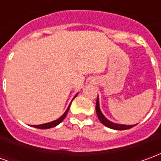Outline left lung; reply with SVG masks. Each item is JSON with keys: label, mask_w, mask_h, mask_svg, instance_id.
<instances>
[{"label": "left lung", "mask_w": 161, "mask_h": 161, "mask_svg": "<svg viewBox=\"0 0 161 161\" xmlns=\"http://www.w3.org/2000/svg\"><path fill=\"white\" fill-rule=\"evenodd\" d=\"M96 111H97V115L99 119V121H101L103 124L108 127L112 129L115 130H126V129H129V128H133L135 125H124V124H118V123H115L113 121H110L109 120L105 117L103 114L102 113L101 109H100V105H99V98L97 97V103H96Z\"/></svg>", "instance_id": "left-lung-1"}]
</instances>
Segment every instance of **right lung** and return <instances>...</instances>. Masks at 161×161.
I'll return each mask as SVG.
<instances>
[{
  "instance_id": "add662e5",
  "label": "right lung",
  "mask_w": 161,
  "mask_h": 161,
  "mask_svg": "<svg viewBox=\"0 0 161 161\" xmlns=\"http://www.w3.org/2000/svg\"><path fill=\"white\" fill-rule=\"evenodd\" d=\"M77 96V94L74 97V98L76 97ZM73 98V99H74ZM72 99V100H73ZM72 102V101H71ZM70 104H71V103H70V105L68 106V108H67V109L65 110V112L64 113L63 115L60 116L59 118L57 119V120H55V121H51V122H47V123H44V124H40V125H32V127H33V128H40V129H47V128H53V127H56V126H58V125L59 124L60 122H62L63 121V120L64 118H65V116H66L67 113H68V111H69V109H70Z\"/></svg>"
}]
</instances>
